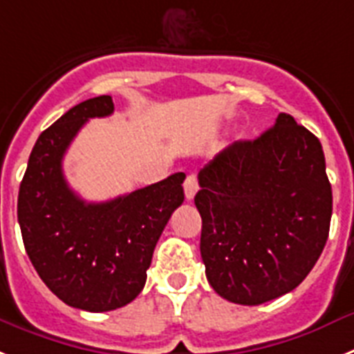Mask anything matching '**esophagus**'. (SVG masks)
I'll use <instances>...</instances> for the list:
<instances>
[{"label":"esophagus","instance_id":"esophagus-1","mask_svg":"<svg viewBox=\"0 0 354 354\" xmlns=\"http://www.w3.org/2000/svg\"><path fill=\"white\" fill-rule=\"evenodd\" d=\"M183 189H185V198L187 199H194L196 192H198L199 185H198V178L194 174H189L185 178V183H183Z\"/></svg>","mask_w":354,"mask_h":354}]
</instances>
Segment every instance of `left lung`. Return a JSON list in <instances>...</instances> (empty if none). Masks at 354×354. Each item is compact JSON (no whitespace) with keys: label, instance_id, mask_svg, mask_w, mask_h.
I'll use <instances>...</instances> for the list:
<instances>
[{"label":"left lung","instance_id":"left-lung-1","mask_svg":"<svg viewBox=\"0 0 354 354\" xmlns=\"http://www.w3.org/2000/svg\"><path fill=\"white\" fill-rule=\"evenodd\" d=\"M201 258L208 283L236 305L294 290L328 241L331 185L319 139L292 115L236 140L199 171Z\"/></svg>","mask_w":354,"mask_h":354}]
</instances>
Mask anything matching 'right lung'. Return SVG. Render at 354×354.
<instances>
[{
	"label": "right lung",
	"mask_w": 354,
	"mask_h": 354,
	"mask_svg": "<svg viewBox=\"0 0 354 354\" xmlns=\"http://www.w3.org/2000/svg\"><path fill=\"white\" fill-rule=\"evenodd\" d=\"M113 112L110 96L76 104L37 139L17 198L24 250L37 274L73 308L110 312L146 283L153 251L180 207L185 174L103 203H87L67 185L62 160L82 126Z\"/></svg>",
	"instance_id": "obj_1"
}]
</instances>
